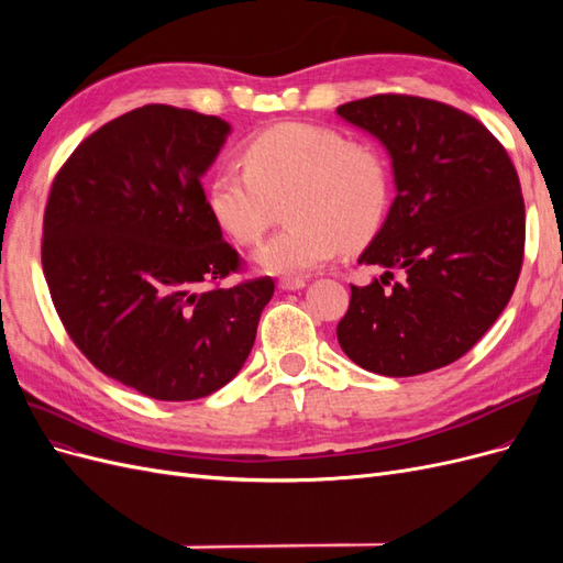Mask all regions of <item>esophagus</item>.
<instances>
[{
  "label": "esophagus",
  "mask_w": 563,
  "mask_h": 563,
  "mask_svg": "<svg viewBox=\"0 0 563 563\" xmlns=\"http://www.w3.org/2000/svg\"><path fill=\"white\" fill-rule=\"evenodd\" d=\"M302 286H305V279H296V277L279 279L282 291H298V288H302Z\"/></svg>",
  "instance_id": "obj_1"
}]
</instances>
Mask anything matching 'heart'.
<instances>
[{
  "instance_id": "obj_1",
  "label": "heart",
  "mask_w": 563,
  "mask_h": 563,
  "mask_svg": "<svg viewBox=\"0 0 563 563\" xmlns=\"http://www.w3.org/2000/svg\"><path fill=\"white\" fill-rule=\"evenodd\" d=\"M240 168L209 183V209L236 244L255 246L284 201V228L258 251L275 275H305L340 251L371 242L389 207V168L368 143L335 129L282 122L253 133Z\"/></svg>"
}]
</instances>
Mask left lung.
Here are the masks:
<instances>
[{"mask_svg": "<svg viewBox=\"0 0 563 563\" xmlns=\"http://www.w3.org/2000/svg\"><path fill=\"white\" fill-rule=\"evenodd\" d=\"M338 114L383 141L397 183L385 225L360 258L385 275L350 286L338 343L380 376L449 366L496 323L519 282L526 211L517 168L479 119L439 100L378 93Z\"/></svg>", "mask_w": 563, "mask_h": 563, "instance_id": "obj_1", "label": "left lung"}]
</instances>
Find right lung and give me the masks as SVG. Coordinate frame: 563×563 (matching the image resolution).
<instances>
[{
    "mask_svg": "<svg viewBox=\"0 0 563 563\" xmlns=\"http://www.w3.org/2000/svg\"><path fill=\"white\" fill-rule=\"evenodd\" d=\"M230 126L143 106L84 139L51 183L42 269L67 335L108 378L190 401L230 383L275 279L220 282L244 261L211 216L201 176Z\"/></svg>",
    "mask_w": 563,
    "mask_h": 563,
    "instance_id": "add662e5",
    "label": "right lung"
}]
</instances>
